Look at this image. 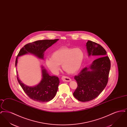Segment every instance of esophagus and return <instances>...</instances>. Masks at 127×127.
<instances>
[{
  "mask_svg": "<svg viewBox=\"0 0 127 127\" xmlns=\"http://www.w3.org/2000/svg\"><path fill=\"white\" fill-rule=\"evenodd\" d=\"M61 79L63 81H65V82H69L71 80V79L70 78H69V77L65 76H63L61 77Z\"/></svg>",
  "mask_w": 127,
  "mask_h": 127,
  "instance_id": "34e87169",
  "label": "esophagus"
}]
</instances>
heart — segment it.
<instances>
[{
	"mask_svg": "<svg viewBox=\"0 0 127 127\" xmlns=\"http://www.w3.org/2000/svg\"><path fill=\"white\" fill-rule=\"evenodd\" d=\"M84 50L79 47H62L54 51L51 58L45 60L46 65L52 71H57L62 65L66 73L73 74L80 68L84 59Z\"/></svg>",
	"mask_w": 127,
	"mask_h": 127,
	"instance_id": "obj_1",
	"label": "heart"
}]
</instances>
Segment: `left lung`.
Here are the masks:
<instances>
[{
  "label": "left lung",
  "mask_w": 127,
  "mask_h": 127,
  "mask_svg": "<svg viewBox=\"0 0 127 127\" xmlns=\"http://www.w3.org/2000/svg\"><path fill=\"white\" fill-rule=\"evenodd\" d=\"M86 46L89 56L99 58L93 61L90 67H85L74 77L78 87L73 96L81 102L91 101L101 93L108 83L110 68V60L100 45L88 40Z\"/></svg>",
  "instance_id": "8db88e82"
}]
</instances>
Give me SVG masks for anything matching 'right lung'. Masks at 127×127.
<instances>
[{"label":"right lung","mask_w":127,"mask_h":127,"mask_svg":"<svg viewBox=\"0 0 127 127\" xmlns=\"http://www.w3.org/2000/svg\"><path fill=\"white\" fill-rule=\"evenodd\" d=\"M58 40L59 39H44L25 45L18 53L16 60L15 66H17V65L18 57L28 53L35 55L39 58L43 59L44 53L46 50ZM42 71V79L40 82L35 87H30L22 83L18 79V75L17 79L25 93L31 99L40 102H46L54 97L58 90L60 80L56 76H49L45 69H43Z\"/></svg>","instance_id":"obj_1"}]
</instances>
